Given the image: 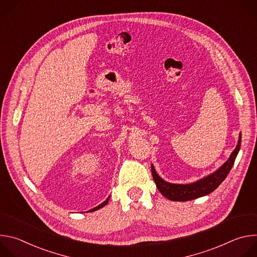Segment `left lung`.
Listing matches in <instances>:
<instances>
[{"instance_id":"left-lung-1","label":"left lung","mask_w":257,"mask_h":257,"mask_svg":"<svg viewBox=\"0 0 257 257\" xmlns=\"http://www.w3.org/2000/svg\"><path fill=\"white\" fill-rule=\"evenodd\" d=\"M241 146V134L239 135V140L238 144L236 146V149L232 153L230 159L219 168L216 172L213 174L203 178L202 180H199L195 183H192V184H171V183H168L164 181L156 172L155 167L152 165V174L153 178L156 182V185L160 192L167 197L170 200L173 201H187V200H192L204 195L209 194L213 190H215L219 184L226 179L228 174L230 173L236 157L239 153Z\"/></svg>"}]
</instances>
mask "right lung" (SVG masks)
<instances>
[{"label":"right lung","mask_w":257,"mask_h":257,"mask_svg":"<svg viewBox=\"0 0 257 257\" xmlns=\"http://www.w3.org/2000/svg\"><path fill=\"white\" fill-rule=\"evenodd\" d=\"M108 198H109V197H107V198H106V200H104V201H103L101 204H99L98 206H96V207L92 208V209H91V211H94V210H96V209H99V208H101L102 206H104V205L107 203V201H108Z\"/></svg>","instance_id":"1"}]
</instances>
